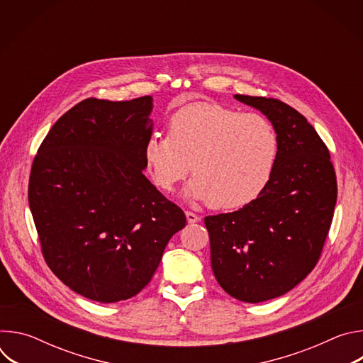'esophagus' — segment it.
<instances>
[{
    "label": "esophagus",
    "mask_w": 363,
    "mask_h": 363,
    "mask_svg": "<svg viewBox=\"0 0 363 363\" xmlns=\"http://www.w3.org/2000/svg\"><path fill=\"white\" fill-rule=\"evenodd\" d=\"M185 216H186V221H188L189 224H194V223L201 221V217L196 216V214H194V213H191V211H186Z\"/></svg>",
    "instance_id": "1"
}]
</instances>
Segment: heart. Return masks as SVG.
I'll list each match as a JSON object with an SVG mask.
<instances>
[{
    "label": "heart",
    "instance_id": "b5f03b06",
    "mask_svg": "<svg viewBox=\"0 0 363 363\" xmlns=\"http://www.w3.org/2000/svg\"><path fill=\"white\" fill-rule=\"evenodd\" d=\"M277 155L279 138L264 116L210 101L177 111L168 122V136L152 135L143 147L155 185L169 192L191 169L186 195L216 210L240 208L260 195Z\"/></svg>",
    "mask_w": 363,
    "mask_h": 363
}]
</instances>
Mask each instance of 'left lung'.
<instances>
[{
	"label": "left lung",
	"instance_id": "1",
	"mask_svg": "<svg viewBox=\"0 0 363 363\" xmlns=\"http://www.w3.org/2000/svg\"><path fill=\"white\" fill-rule=\"evenodd\" d=\"M260 111L279 138L269 185L234 213L205 217L211 267L234 298L260 303L297 286L319 262L337 198L328 146L279 99L234 96Z\"/></svg>",
	"mask_w": 363,
	"mask_h": 363
}]
</instances>
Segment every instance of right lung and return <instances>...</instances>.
<instances>
[{"mask_svg": "<svg viewBox=\"0 0 363 363\" xmlns=\"http://www.w3.org/2000/svg\"><path fill=\"white\" fill-rule=\"evenodd\" d=\"M152 101L82 100L50 129L33 161L28 203L44 260L94 301L136 296L186 224L143 175Z\"/></svg>", "mask_w": 363, "mask_h": 363, "instance_id": "obj_1", "label": "right lung"}]
</instances>
